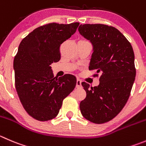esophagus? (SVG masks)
I'll use <instances>...</instances> for the list:
<instances>
[{
	"label": "esophagus",
	"instance_id": "34e87169",
	"mask_svg": "<svg viewBox=\"0 0 146 146\" xmlns=\"http://www.w3.org/2000/svg\"><path fill=\"white\" fill-rule=\"evenodd\" d=\"M81 86V80L80 79H77V80H76V87L80 88Z\"/></svg>",
	"mask_w": 146,
	"mask_h": 146
}]
</instances>
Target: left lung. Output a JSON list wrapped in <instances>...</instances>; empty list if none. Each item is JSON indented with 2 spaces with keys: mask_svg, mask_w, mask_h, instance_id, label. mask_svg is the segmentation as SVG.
Instances as JSON below:
<instances>
[{
  "mask_svg": "<svg viewBox=\"0 0 146 146\" xmlns=\"http://www.w3.org/2000/svg\"><path fill=\"white\" fill-rule=\"evenodd\" d=\"M80 33L93 46L89 70H96L98 86L82 82L86 97L80 103L82 115L97 124L108 122L121 111L131 94L135 77L134 53L131 43L115 27L83 24Z\"/></svg>",
  "mask_w": 146,
  "mask_h": 146,
  "instance_id": "8db88e82",
  "label": "left lung"
}]
</instances>
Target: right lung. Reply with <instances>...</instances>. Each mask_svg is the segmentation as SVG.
<instances>
[{
	"mask_svg": "<svg viewBox=\"0 0 146 146\" xmlns=\"http://www.w3.org/2000/svg\"><path fill=\"white\" fill-rule=\"evenodd\" d=\"M78 25L79 23L45 24L20 43L13 60L15 89L25 111L35 120L56 118L63 99L76 87L74 76L66 74L56 78L50 66L60 60V46Z\"/></svg>",
	"mask_w": 146,
	"mask_h": 146,
	"instance_id": "add662e5",
	"label": "right lung"
}]
</instances>
